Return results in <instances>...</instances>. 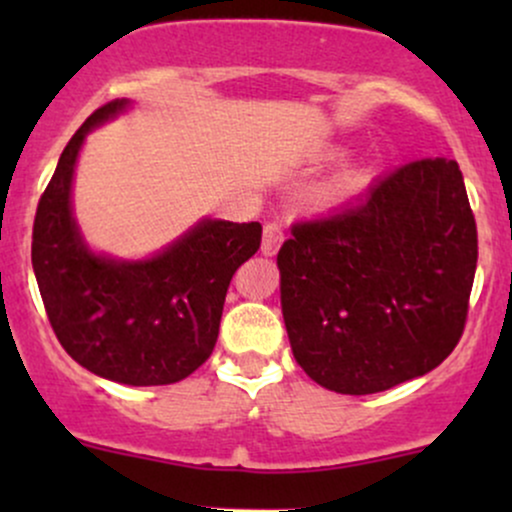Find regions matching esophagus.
Returning a JSON list of instances; mask_svg holds the SVG:
<instances>
[{
	"instance_id": "1",
	"label": "esophagus",
	"mask_w": 512,
	"mask_h": 512,
	"mask_svg": "<svg viewBox=\"0 0 512 512\" xmlns=\"http://www.w3.org/2000/svg\"><path fill=\"white\" fill-rule=\"evenodd\" d=\"M284 243V228L279 223H264L262 231V255L272 257L279 250V245Z\"/></svg>"
}]
</instances>
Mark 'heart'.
Here are the masks:
<instances>
[{"mask_svg": "<svg viewBox=\"0 0 512 512\" xmlns=\"http://www.w3.org/2000/svg\"><path fill=\"white\" fill-rule=\"evenodd\" d=\"M363 182H366V173H363V170H349V173H344L337 185H334V195H349V192L358 190Z\"/></svg>", "mask_w": 512, "mask_h": 512, "instance_id": "heart-1", "label": "heart"}]
</instances>
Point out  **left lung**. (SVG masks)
<instances>
[{
    "mask_svg": "<svg viewBox=\"0 0 512 512\" xmlns=\"http://www.w3.org/2000/svg\"><path fill=\"white\" fill-rule=\"evenodd\" d=\"M477 221L457 161L421 158L281 245V310L317 385L373 395L428 373L464 332Z\"/></svg>",
    "mask_w": 512,
    "mask_h": 512,
    "instance_id": "obj_1",
    "label": "left lung"
}]
</instances>
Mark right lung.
<instances>
[{"instance_id": "right-lung-1", "label": "right lung", "mask_w": 512, "mask_h": 512, "mask_svg": "<svg viewBox=\"0 0 512 512\" xmlns=\"http://www.w3.org/2000/svg\"><path fill=\"white\" fill-rule=\"evenodd\" d=\"M127 105L105 103L64 146L35 211L31 260L52 330L79 366L122 385H170L214 351L228 284L260 250L262 226L204 219L137 262L88 250L72 216L76 156L86 134Z\"/></svg>"}]
</instances>
